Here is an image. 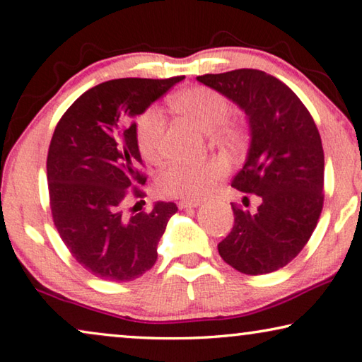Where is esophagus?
Masks as SVG:
<instances>
[{
  "label": "esophagus",
  "instance_id": "obj_1",
  "mask_svg": "<svg viewBox=\"0 0 362 362\" xmlns=\"http://www.w3.org/2000/svg\"><path fill=\"white\" fill-rule=\"evenodd\" d=\"M199 204H202V202H199V199H182V202H179V208H180V209L198 208Z\"/></svg>",
  "mask_w": 362,
  "mask_h": 362
}]
</instances>
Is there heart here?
<instances>
[{
    "mask_svg": "<svg viewBox=\"0 0 362 362\" xmlns=\"http://www.w3.org/2000/svg\"><path fill=\"white\" fill-rule=\"evenodd\" d=\"M170 106L183 117L190 119L199 130L230 139L232 132L222 127L232 114L226 96L209 87H188L172 96ZM164 116L156 107H148L136 119V145L143 158L158 163L163 156ZM226 164L212 159L199 164H169L158 177V187L164 194L175 198L197 199L208 194L217 180L226 174Z\"/></svg>",
    "mask_w": 362,
    "mask_h": 362,
    "instance_id": "b5f03b06",
    "label": "heart"
}]
</instances>
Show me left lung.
<instances>
[{"instance_id": "1", "label": "left lung", "mask_w": 362, "mask_h": 362, "mask_svg": "<svg viewBox=\"0 0 362 362\" xmlns=\"http://www.w3.org/2000/svg\"><path fill=\"white\" fill-rule=\"evenodd\" d=\"M197 80L246 114L250 148L232 187L261 198L256 212L232 206L235 223L219 255L246 275L279 271L305 248L322 211L319 130L301 100L266 72L237 69Z\"/></svg>"}]
</instances>
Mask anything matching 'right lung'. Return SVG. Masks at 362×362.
<instances>
[{
	"label": "right lung",
	"instance_id": "add662e5",
	"mask_svg": "<svg viewBox=\"0 0 362 362\" xmlns=\"http://www.w3.org/2000/svg\"><path fill=\"white\" fill-rule=\"evenodd\" d=\"M107 80L74 101L49 143L47 177L51 212L62 242L95 277L129 282L154 266L158 243L177 212L174 203L127 216L132 193L143 197L141 156L132 119L179 83Z\"/></svg>",
	"mask_w": 362,
	"mask_h": 362
}]
</instances>
